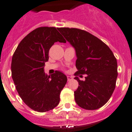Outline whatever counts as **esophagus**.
Instances as JSON below:
<instances>
[{
    "label": "esophagus",
    "instance_id": "1",
    "mask_svg": "<svg viewBox=\"0 0 132 132\" xmlns=\"http://www.w3.org/2000/svg\"><path fill=\"white\" fill-rule=\"evenodd\" d=\"M67 78H68V81H70V80H71L72 79H73L72 77H70V76H68Z\"/></svg>",
    "mask_w": 132,
    "mask_h": 132
}]
</instances>
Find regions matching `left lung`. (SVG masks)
I'll return each instance as SVG.
<instances>
[{"label": "left lung", "mask_w": 132, "mask_h": 132, "mask_svg": "<svg viewBox=\"0 0 132 132\" xmlns=\"http://www.w3.org/2000/svg\"><path fill=\"white\" fill-rule=\"evenodd\" d=\"M75 49L78 71L85 74V80L75 77L78 87L75 99L80 108L95 110L103 106L111 97L118 77L117 61L106 44L90 33L78 28H57Z\"/></svg>", "instance_id": "8db88e82"}]
</instances>
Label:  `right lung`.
Segmentation results:
<instances>
[{
    "label": "right lung",
    "instance_id": "obj_1",
    "mask_svg": "<svg viewBox=\"0 0 132 132\" xmlns=\"http://www.w3.org/2000/svg\"><path fill=\"white\" fill-rule=\"evenodd\" d=\"M66 43L55 27H40L21 41L12 55V78L23 102L38 112L48 111L59 103L61 92L67 77L59 71L47 75L44 72L48 52L55 42Z\"/></svg>",
    "mask_w": 132,
    "mask_h": 132
}]
</instances>
